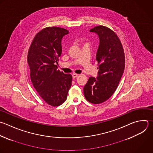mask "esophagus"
<instances>
[{
    "label": "esophagus",
    "mask_w": 153,
    "mask_h": 153,
    "mask_svg": "<svg viewBox=\"0 0 153 153\" xmlns=\"http://www.w3.org/2000/svg\"><path fill=\"white\" fill-rule=\"evenodd\" d=\"M78 76V74H72V78H73L74 79L76 78Z\"/></svg>",
    "instance_id": "esophagus-1"
}]
</instances>
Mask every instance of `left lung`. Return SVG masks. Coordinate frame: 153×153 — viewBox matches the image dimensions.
I'll list each match as a JSON object with an SVG mask.
<instances>
[{
	"instance_id": "obj_1",
	"label": "left lung",
	"mask_w": 153,
	"mask_h": 153,
	"mask_svg": "<svg viewBox=\"0 0 153 153\" xmlns=\"http://www.w3.org/2000/svg\"><path fill=\"white\" fill-rule=\"evenodd\" d=\"M90 31L99 38L96 57L99 71L97 78H89L84 94L89 102L99 104L107 100L116 90L124 72L125 56L120 40L111 29L99 26Z\"/></svg>"
}]
</instances>
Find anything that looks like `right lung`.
I'll list each match as a JSON object with an SVG mask.
<instances>
[{
    "label": "right lung",
    "instance_id": "right-lung-1",
    "mask_svg": "<svg viewBox=\"0 0 153 153\" xmlns=\"http://www.w3.org/2000/svg\"><path fill=\"white\" fill-rule=\"evenodd\" d=\"M69 33L65 29L47 27L39 32L30 46L27 62L34 88L48 105L57 106L67 99L72 76L57 70L62 48V38Z\"/></svg>",
    "mask_w": 153,
    "mask_h": 153
}]
</instances>
